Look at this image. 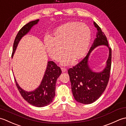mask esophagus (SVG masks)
<instances>
[{"label": "esophagus", "instance_id": "1", "mask_svg": "<svg viewBox=\"0 0 126 126\" xmlns=\"http://www.w3.org/2000/svg\"><path fill=\"white\" fill-rule=\"evenodd\" d=\"M62 73H65V72L67 71V69H65V68H62Z\"/></svg>", "mask_w": 126, "mask_h": 126}]
</instances>
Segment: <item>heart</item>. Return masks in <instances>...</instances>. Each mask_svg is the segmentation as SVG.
Here are the masks:
<instances>
[{
  "instance_id": "obj_1",
  "label": "heart",
  "mask_w": 126,
  "mask_h": 126,
  "mask_svg": "<svg viewBox=\"0 0 126 126\" xmlns=\"http://www.w3.org/2000/svg\"><path fill=\"white\" fill-rule=\"evenodd\" d=\"M92 39V31L86 25L79 22H69L56 29L51 37L44 39L45 49L50 57L55 61L65 55L62 64L77 62L87 52Z\"/></svg>"
}]
</instances>
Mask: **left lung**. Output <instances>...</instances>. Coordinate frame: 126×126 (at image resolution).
I'll use <instances>...</instances> for the list:
<instances>
[{
  "instance_id": "obj_1",
  "label": "left lung",
  "mask_w": 126,
  "mask_h": 126,
  "mask_svg": "<svg viewBox=\"0 0 126 126\" xmlns=\"http://www.w3.org/2000/svg\"><path fill=\"white\" fill-rule=\"evenodd\" d=\"M94 25L97 32L88 54L81 62L68 71L75 100L83 104L92 103L102 94L108 84L111 69V49L109 47L107 39L101 28L95 22ZM101 45L109 47V56L104 70L95 72L90 68L88 60L92 51Z\"/></svg>"
}]
</instances>
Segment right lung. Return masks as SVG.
I'll use <instances>...</instances> for the list:
<instances>
[{
    "mask_svg": "<svg viewBox=\"0 0 126 126\" xmlns=\"http://www.w3.org/2000/svg\"><path fill=\"white\" fill-rule=\"evenodd\" d=\"M39 19L28 23L19 31L13 43L12 57L17 49L19 42L23 36L26 35L34 25L39 22ZM62 71L52 61H48L47 69L45 70L41 84L35 90L27 92L21 88L16 81L17 87L21 95L28 103L37 107L47 106L52 102L55 95L56 83L58 77L61 75Z\"/></svg>",
    "mask_w": 126,
    "mask_h": 126,
    "instance_id": "add662e5",
    "label": "right lung"
}]
</instances>
